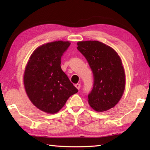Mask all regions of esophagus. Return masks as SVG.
<instances>
[{"instance_id": "esophagus-1", "label": "esophagus", "mask_w": 150, "mask_h": 150, "mask_svg": "<svg viewBox=\"0 0 150 150\" xmlns=\"http://www.w3.org/2000/svg\"><path fill=\"white\" fill-rule=\"evenodd\" d=\"M75 86L77 88L78 90H79V89H80V88H81V85L80 84H75Z\"/></svg>"}]
</instances>
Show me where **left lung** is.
Returning a JSON list of instances; mask_svg holds the SVG:
<instances>
[{"label":"left lung","mask_w":150,"mask_h":150,"mask_svg":"<svg viewBox=\"0 0 150 150\" xmlns=\"http://www.w3.org/2000/svg\"><path fill=\"white\" fill-rule=\"evenodd\" d=\"M77 46L93 75L89 104L99 112L110 110L120 100L125 88V73L120 58L111 47L97 40L82 41Z\"/></svg>","instance_id":"left-lung-1"}]
</instances>
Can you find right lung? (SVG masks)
Instances as JSON below:
<instances>
[{
  "mask_svg": "<svg viewBox=\"0 0 150 150\" xmlns=\"http://www.w3.org/2000/svg\"><path fill=\"white\" fill-rule=\"evenodd\" d=\"M69 42L55 41L38 47L30 57L25 69L24 83L28 97L39 110L55 113L78 90L61 67V57Z\"/></svg>",
  "mask_w": 150,
  "mask_h": 150,
  "instance_id": "1",
  "label": "right lung"
}]
</instances>
